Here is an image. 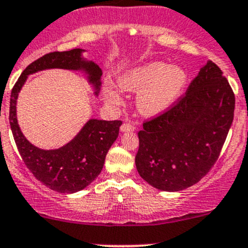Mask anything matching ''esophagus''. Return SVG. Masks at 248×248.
<instances>
[{
    "label": "esophagus",
    "instance_id": "34e87169",
    "mask_svg": "<svg viewBox=\"0 0 248 248\" xmlns=\"http://www.w3.org/2000/svg\"><path fill=\"white\" fill-rule=\"evenodd\" d=\"M135 126L130 122H124L121 126V132H134Z\"/></svg>",
    "mask_w": 248,
    "mask_h": 248
}]
</instances>
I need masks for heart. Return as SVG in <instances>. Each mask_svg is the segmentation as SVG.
Wrapping results in <instances>:
<instances>
[{
	"label": "heart",
	"instance_id": "obj_1",
	"mask_svg": "<svg viewBox=\"0 0 248 248\" xmlns=\"http://www.w3.org/2000/svg\"><path fill=\"white\" fill-rule=\"evenodd\" d=\"M186 82L187 74L182 68L159 61L134 68L119 81L124 91H143L138 96V107L147 116L159 115L172 107L184 92ZM107 99L113 103L121 102L113 89H107Z\"/></svg>",
	"mask_w": 248,
	"mask_h": 248
}]
</instances>
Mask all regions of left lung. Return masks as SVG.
Returning <instances> with one entry per match:
<instances>
[{
	"mask_svg": "<svg viewBox=\"0 0 248 248\" xmlns=\"http://www.w3.org/2000/svg\"><path fill=\"white\" fill-rule=\"evenodd\" d=\"M234 107L227 78L208 61L172 107L143 122L135 156L141 178L167 192L199 182L219 157Z\"/></svg>",
	"mask_w": 248,
	"mask_h": 248,
	"instance_id": "8db88e82",
	"label": "left lung"
}]
</instances>
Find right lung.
<instances>
[{
	"instance_id": "right-lung-1",
	"label": "right lung",
	"mask_w": 248,
	"mask_h": 248,
	"mask_svg": "<svg viewBox=\"0 0 248 248\" xmlns=\"http://www.w3.org/2000/svg\"><path fill=\"white\" fill-rule=\"evenodd\" d=\"M82 51L80 48L53 51L31 62L16 81L10 95V127L24 165L37 180L59 193L78 192L95 180L101 173L107 152L118 138L122 121L92 119L66 146L45 151L31 145L21 132L16 119V99L27 76L49 68L84 70L88 74L89 82L94 86L95 94H97L102 72L96 63L81 58Z\"/></svg>"
}]
</instances>
